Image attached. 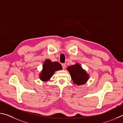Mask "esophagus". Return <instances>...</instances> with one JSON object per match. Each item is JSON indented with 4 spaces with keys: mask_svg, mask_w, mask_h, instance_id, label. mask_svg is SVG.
<instances>
[{
    "mask_svg": "<svg viewBox=\"0 0 123 123\" xmlns=\"http://www.w3.org/2000/svg\"><path fill=\"white\" fill-rule=\"evenodd\" d=\"M62 68H63V69H65V66H66V64H65V63L62 64Z\"/></svg>",
    "mask_w": 123,
    "mask_h": 123,
    "instance_id": "obj_1",
    "label": "esophagus"
}]
</instances>
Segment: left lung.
<instances>
[{"instance_id":"left-lung-1","label":"left lung","mask_w":123,"mask_h":123,"mask_svg":"<svg viewBox=\"0 0 123 123\" xmlns=\"http://www.w3.org/2000/svg\"><path fill=\"white\" fill-rule=\"evenodd\" d=\"M68 70L70 72L74 83L77 85L84 84L89 79V75L79 64L68 66Z\"/></svg>"}]
</instances>
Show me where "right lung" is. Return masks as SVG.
I'll return each mask as SVG.
<instances>
[{
	"label": "right lung",
	"instance_id": "add662e5",
	"mask_svg": "<svg viewBox=\"0 0 123 123\" xmlns=\"http://www.w3.org/2000/svg\"><path fill=\"white\" fill-rule=\"evenodd\" d=\"M62 69V66L58 62H52L50 60H45L43 66V70L40 74V79L43 81L49 80L55 71Z\"/></svg>",
	"mask_w": 123,
	"mask_h": 123
}]
</instances>
